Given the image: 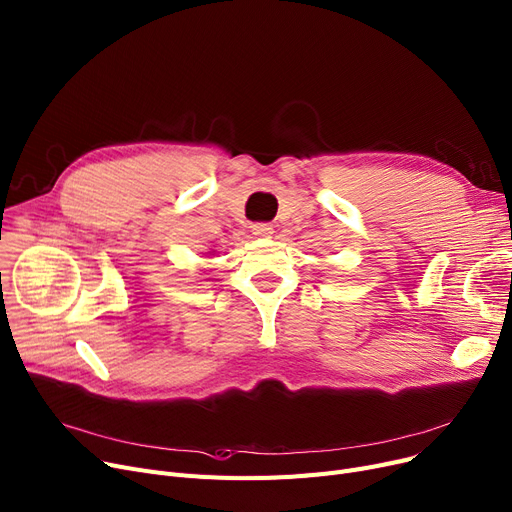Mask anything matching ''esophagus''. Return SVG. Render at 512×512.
I'll list each match as a JSON object with an SVG mask.
<instances>
[{
  "label": "esophagus",
  "instance_id": "1",
  "mask_svg": "<svg viewBox=\"0 0 512 512\" xmlns=\"http://www.w3.org/2000/svg\"><path fill=\"white\" fill-rule=\"evenodd\" d=\"M251 230H253V234L259 236V238H270V236L274 234V228H272L270 224H253Z\"/></svg>",
  "mask_w": 512,
  "mask_h": 512
}]
</instances>
